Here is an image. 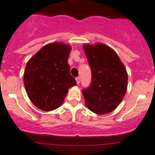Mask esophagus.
Listing matches in <instances>:
<instances>
[{
	"label": "esophagus",
	"mask_w": 155,
	"mask_h": 155,
	"mask_svg": "<svg viewBox=\"0 0 155 155\" xmlns=\"http://www.w3.org/2000/svg\"><path fill=\"white\" fill-rule=\"evenodd\" d=\"M80 80H81L80 77H78V78H76V81H77V84H78V85H79V84H80Z\"/></svg>",
	"instance_id": "esophagus-1"
}]
</instances>
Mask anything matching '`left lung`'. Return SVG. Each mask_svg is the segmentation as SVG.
I'll use <instances>...</instances> for the list:
<instances>
[{"mask_svg": "<svg viewBox=\"0 0 155 155\" xmlns=\"http://www.w3.org/2000/svg\"><path fill=\"white\" fill-rule=\"evenodd\" d=\"M84 50L92 74L90 86L81 90L85 105L97 114L111 112L127 92V70L117 54L105 45H85Z\"/></svg>", "mask_w": 155, "mask_h": 155, "instance_id": "left-lung-1", "label": "left lung"}]
</instances>
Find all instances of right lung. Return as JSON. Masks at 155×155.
<instances>
[{
	"mask_svg": "<svg viewBox=\"0 0 155 155\" xmlns=\"http://www.w3.org/2000/svg\"><path fill=\"white\" fill-rule=\"evenodd\" d=\"M71 47L61 42L45 45L27 63L24 84L38 108L51 111L61 106L68 90L76 85L68 58Z\"/></svg>",
	"mask_w": 155,
	"mask_h": 155,
	"instance_id": "right-lung-1",
	"label": "right lung"
}]
</instances>
